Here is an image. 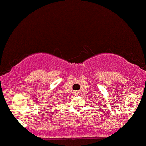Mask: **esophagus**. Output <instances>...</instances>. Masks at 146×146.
<instances>
[{"mask_svg": "<svg viewBox=\"0 0 146 146\" xmlns=\"http://www.w3.org/2000/svg\"><path fill=\"white\" fill-rule=\"evenodd\" d=\"M76 94H78V93H76Z\"/></svg>", "mask_w": 146, "mask_h": 146, "instance_id": "obj_1", "label": "esophagus"}]
</instances>
